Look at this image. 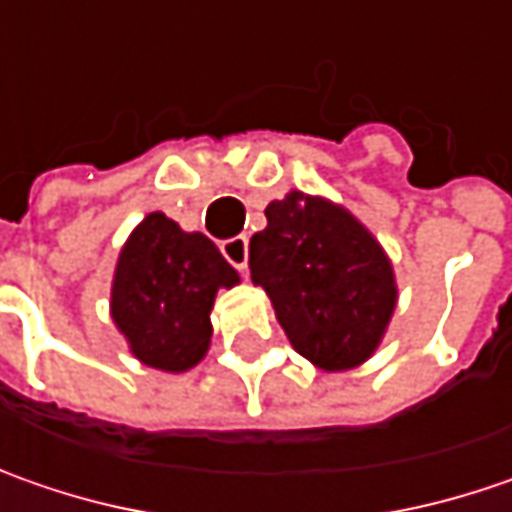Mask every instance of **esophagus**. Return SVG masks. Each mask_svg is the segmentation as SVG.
Here are the masks:
<instances>
[{
    "instance_id": "esophagus-1",
    "label": "esophagus",
    "mask_w": 512,
    "mask_h": 512,
    "mask_svg": "<svg viewBox=\"0 0 512 512\" xmlns=\"http://www.w3.org/2000/svg\"><path fill=\"white\" fill-rule=\"evenodd\" d=\"M220 252L223 257L232 263L234 269H246V263H249V237H229V240H223L220 243Z\"/></svg>"
}]
</instances>
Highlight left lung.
<instances>
[{"label":"left lung","mask_w":512,"mask_h":512,"mask_svg":"<svg viewBox=\"0 0 512 512\" xmlns=\"http://www.w3.org/2000/svg\"><path fill=\"white\" fill-rule=\"evenodd\" d=\"M249 269L286 338L315 367H358L381 344L395 309L392 266L344 209L300 191L272 200L266 229L249 243Z\"/></svg>","instance_id":"8db88e82"}]
</instances>
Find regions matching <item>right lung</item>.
Instances as JSON below:
<instances>
[{"mask_svg": "<svg viewBox=\"0 0 512 512\" xmlns=\"http://www.w3.org/2000/svg\"><path fill=\"white\" fill-rule=\"evenodd\" d=\"M237 272L206 234L154 212L128 237L111 289V318L145 367L186 372L212 341V306Z\"/></svg>", "mask_w": 512, "mask_h": 512, "instance_id": "1", "label": "right lung"}]
</instances>
